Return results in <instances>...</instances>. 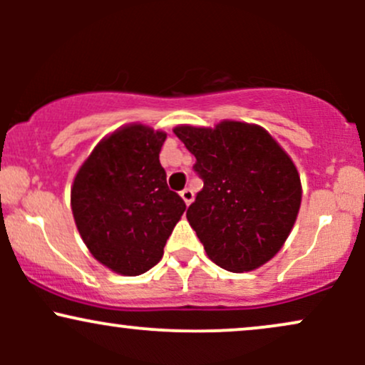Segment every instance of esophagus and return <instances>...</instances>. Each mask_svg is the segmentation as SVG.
Here are the masks:
<instances>
[{
    "label": "esophagus",
    "instance_id": "obj_1",
    "mask_svg": "<svg viewBox=\"0 0 365 365\" xmlns=\"http://www.w3.org/2000/svg\"><path fill=\"white\" fill-rule=\"evenodd\" d=\"M180 195H182L183 202H185L187 206L192 202V200H194V192H192L190 188H183V190L180 192Z\"/></svg>",
    "mask_w": 365,
    "mask_h": 365
}]
</instances>
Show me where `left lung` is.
I'll return each instance as SVG.
<instances>
[{
    "label": "left lung",
    "instance_id": "1",
    "mask_svg": "<svg viewBox=\"0 0 365 365\" xmlns=\"http://www.w3.org/2000/svg\"><path fill=\"white\" fill-rule=\"evenodd\" d=\"M204 187L187 220L212 262L232 273L261 267L290 235L302 200L295 165L262 127L225 120L215 128L180 125Z\"/></svg>",
    "mask_w": 365,
    "mask_h": 365
}]
</instances>
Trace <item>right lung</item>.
Returning <instances> with one entry per match:
<instances>
[{
    "mask_svg": "<svg viewBox=\"0 0 365 365\" xmlns=\"http://www.w3.org/2000/svg\"><path fill=\"white\" fill-rule=\"evenodd\" d=\"M166 133L125 125L96 145L77 171L72 212L83 244L108 269L139 276L161 261L185 202L166 183Z\"/></svg>",
    "mask_w": 365,
    "mask_h": 365,
    "instance_id": "right-lung-1",
    "label": "right lung"
}]
</instances>
